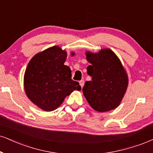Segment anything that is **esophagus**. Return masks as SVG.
I'll return each instance as SVG.
<instances>
[{
  "instance_id": "1",
  "label": "esophagus",
  "mask_w": 153,
  "mask_h": 153,
  "mask_svg": "<svg viewBox=\"0 0 153 153\" xmlns=\"http://www.w3.org/2000/svg\"><path fill=\"white\" fill-rule=\"evenodd\" d=\"M79 84H80V86H81V87L82 88H83V86H84V80H81V81H79Z\"/></svg>"
}]
</instances>
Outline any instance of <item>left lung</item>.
Segmentation results:
<instances>
[{
  "instance_id": "1",
  "label": "left lung",
  "mask_w": 153,
  "mask_h": 153,
  "mask_svg": "<svg viewBox=\"0 0 153 153\" xmlns=\"http://www.w3.org/2000/svg\"><path fill=\"white\" fill-rule=\"evenodd\" d=\"M91 65L87 74L92 77L82 88L88 103L94 110L105 112L117 108L125 95L128 78L121 62L110 49L98 53L86 52Z\"/></svg>"
}]
</instances>
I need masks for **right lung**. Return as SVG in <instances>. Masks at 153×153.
I'll list each match as a JSON object with an SVG mask.
<instances>
[{
	"instance_id": "add662e5",
	"label": "right lung",
	"mask_w": 153,
	"mask_h": 153,
	"mask_svg": "<svg viewBox=\"0 0 153 153\" xmlns=\"http://www.w3.org/2000/svg\"><path fill=\"white\" fill-rule=\"evenodd\" d=\"M67 56L66 51L54 46L35 54L27 65L25 91L34 104L45 111L55 110L73 91L81 90L79 82L71 79L70 68L64 65Z\"/></svg>"
}]
</instances>
